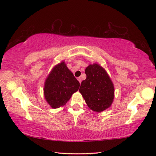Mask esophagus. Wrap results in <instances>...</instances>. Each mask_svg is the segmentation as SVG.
Here are the masks:
<instances>
[{
    "label": "esophagus",
    "mask_w": 156,
    "mask_h": 156,
    "mask_svg": "<svg viewBox=\"0 0 156 156\" xmlns=\"http://www.w3.org/2000/svg\"><path fill=\"white\" fill-rule=\"evenodd\" d=\"M78 80L79 81V82H80V84H81L82 80H81V78H80V77H78Z\"/></svg>",
    "instance_id": "1"
}]
</instances>
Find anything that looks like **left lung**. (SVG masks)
Here are the masks:
<instances>
[{"label": "left lung", "instance_id": "8db88e82", "mask_svg": "<svg viewBox=\"0 0 156 156\" xmlns=\"http://www.w3.org/2000/svg\"><path fill=\"white\" fill-rule=\"evenodd\" d=\"M86 80L79 91L88 107L96 112L109 108L114 99V85L105 69L98 64H90L85 69Z\"/></svg>", "mask_w": 156, "mask_h": 156}]
</instances>
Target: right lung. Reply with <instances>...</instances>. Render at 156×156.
Listing matches in <instances>:
<instances>
[{"label": "right lung", "instance_id": "1", "mask_svg": "<svg viewBox=\"0 0 156 156\" xmlns=\"http://www.w3.org/2000/svg\"><path fill=\"white\" fill-rule=\"evenodd\" d=\"M79 87V82L65 62H62L54 66L46 78L44 97L51 108H57L66 105Z\"/></svg>", "mask_w": 156, "mask_h": 156}]
</instances>
